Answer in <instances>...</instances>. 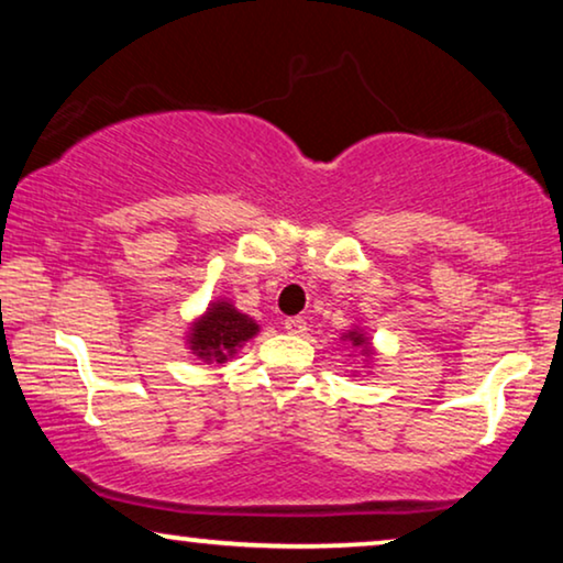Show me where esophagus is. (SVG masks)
Returning <instances> with one entry per match:
<instances>
[{
    "label": "esophagus",
    "instance_id": "1",
    "mask_svg": "<svg viewBox=\"0 0 563 563\" xmlns=\"http://www.w3.org/2000/svg\"><path fill=\"white\" fill-rule=\"evenodd\" d=\"M284 325V330H287V333H291V335H302L305 330H307V322L302 320V318H287L282 322Z\"/></svg>",
    "mask_w": 563,
    "mask_h": 563
}]
</instances>
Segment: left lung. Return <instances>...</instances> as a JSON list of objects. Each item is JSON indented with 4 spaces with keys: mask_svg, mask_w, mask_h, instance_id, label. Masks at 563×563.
I'll list each match as a JSON object with an SVG mask.
<instances>
[{
    "mask_svg": "<svg viewBox=\"0 0 563 563\" xmlns=\"http://www.w3.org/2000/svg\"><path fill=\"white\" fill-rule=\"evenodd\" d=\"M343 341H351V345H356V349H361V353H366V358L372 356V345H368V338L361 328L349 330V333L343 335Z\"/></svg>",
    "mask_w": 563,
    "mask_h": 563,
    "instance_id": "obj_1",
    "label": "left lung"
}]
</instances>
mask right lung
Returning <instances> with one entry per match:
<instances>
[{
	"mask_svg": "<svg viewBox=\"0 0 563 563\" xmlns=\"http://www.w3.org/2000/svg\"><path fill=\"white\" fill-rule=\"evenodd\" d=\"M256 333V320L238 312L233 305L225 302V299H218V302L207 307L202 318L191 322L187 343L189 351L207 361V364H212V361L225 364V361L230 356H235V351L241 349L245 341H251Z\"/></svg>",
	"mask_w": 563,
	"mask_h": 563,
	"instance_id": "right-lung-1",
	"label": "right lung"
}]
</instances>
